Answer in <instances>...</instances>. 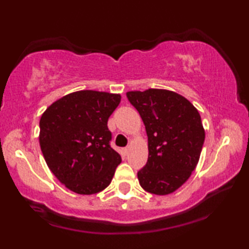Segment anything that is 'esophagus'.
Listing matches in <instances>:
<instances>
[{
    "label": "esophagus",
    "mask_w": 249,
    "mask_h": 249,
    "mask_svg": "<svg viewBox=\"0 0 249 249\" xmlns=\"http://www.w3.org/2000/svg\"><path fill=\"white\" fill-rule=\"evenodd\" d=\"M128 151H129V148H128V147L122 148V153H124V155H127V154H128Z\"/></svg>",
    "instance_id": "1"
}]
</instances>
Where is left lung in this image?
Here are the masks:
<instances>
[{
	"mask_svg": "<svg viewBox=\"0 0 249 249\" xmlns=\"http://www.w3.org/2000/svg\"><path fill=\"white\" fill-rule=\"evenodd\" d=\"M127 97L145 124L148 159L137 176L142 188L169 195L180 188L195 170L205 139L197 108L181 95L149 88L128 91Z\"/></svg>",
	"mask_w": 249,
	"mask_h": 249,
	"instance_id": "8db88e82",
	"label": "left lung"
}]
</instances>
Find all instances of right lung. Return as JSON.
<instances>
[{
    "instance_id": "1",
    "label": "right lung",
    "mask_w": 249,
    "mask_h": 249,
    "mask_svg": "<svg viewBox=\"0 0 249 249\" xmlns=\"http://www.w3.org/2000/svg\"><path fill=\"white\" fill-rule=\"evenodd\" d=\"M120 94L79 90L50 105L39 121L46 164L71 192L91 195L111 183L121 156L110 146L107 120Z\"/></svg>"
}]
</instances>
